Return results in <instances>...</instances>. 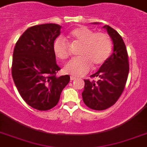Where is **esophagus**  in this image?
<instances>
[{
    "label": "esophagus",
    "instance_id": "34e87169",
    "mask_svg": "<svg viewBox=\"0 0 147 147\" xmlns=\"http://www.w3.org/2000/svg\"><path fill=\"white\" fill-rule=\"evenodd\" d=\"M76 78L75 76H70V80L71 81H73V80H76Z\"/></svg>",
    "mask_w": 147,
    "mask_h": 147
}]
</instances>
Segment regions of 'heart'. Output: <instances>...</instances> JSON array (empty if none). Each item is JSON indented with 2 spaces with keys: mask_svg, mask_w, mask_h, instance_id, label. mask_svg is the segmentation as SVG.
<instances>
[{
  "mask_svg": "<svg viewBox=\"0 0 147 147\" xmlns=\"http://www.w3.org/2000/svg\"><path fill=\"white\" fill-rule=\"evenodd\" d=\"M68 39L74 43L80 44L78 55L79 57L71 59L64 67V71L74 76H82L88 73L92 67L102 65L109 57L112 44L109 37L102 32L94 33L86 26H79L69 32ZM53 52L61 60L69 57V46L65 39L59 37L53 43Z\"/></svg>",
  "mask_w": 147,
  "mask_h": 147,
  "instance_id": "b5f03b06",
  "label": "heart"
}]
</instances>
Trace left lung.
Returning <instances> with one entry per match:
<instances>
[{
    "label": "left lung",
    "instance_id": "left-lung-1",
    "mask_svg": "<svg viewBox=\"0 0 147 147\" xmlns=\"http://www.w3.org/2000/svg\"><path fill=\"white\" fill-rule=\"evenodd\" d=\"M98 24V22H93ZM113 43V52L96 73V82L84 80L82 99L84 104L94 110L112 107L123 92L129 72L127 49L121 35L110 26H104Z\"/></svg>",
    "mask_w": 147,
    "mask_h": 147
}]
</instances>
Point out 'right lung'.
<instances>
[{
  "label": "right lung",
  "instance_id": "1",
  "mask_svg": "<svg viewBox=\"0 0 147 147\" xmlns=\"http://www.w3.org/2000/svg\"><path fill=\"white\" fill-rule=\"evenodd\" d=\"M61 28L53 23L32 26L24 32L14 47L13 79L22 99L38 110L54 107L69 82V75L57 76L60 68L53 52V43Z\"/></svg>",
  "mask_w": 147,
  "mask_h": 147
}]
</instances>
